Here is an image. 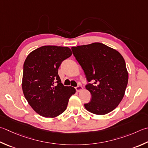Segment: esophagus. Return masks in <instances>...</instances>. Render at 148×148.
<instances>
[{
	"instance_id": "obj_1",
	"label": "esophagus",
	"mask_w": 148,
	"mask_h": 148,
	"mask_svg": "<svg viewBox=\"0 0 148 148\" xmlns=\"http://www.w3.org/2000/svg\"><path fill=\"white\" fill-rule=\"evenodd\" d=\"M76 91L77 92H81V91H82L83 90V88L82 87V86H77V87H76Z\"/></svg>"
}]
</instances>
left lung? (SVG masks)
Returning a JSON list of instances; mask_svg holds the SVG:
<instances>
[{
  "mask_svg": "<svg viewBox=\"0 0 148 148\" xmlns=\"http://www.w3.org/2000/svg\"><path fill=\"white\" fill-rule=\"evenodd\" d=\"M72 53L82 66L92 99L85 108L96 115H105L119 105L125 94L128 72L122 55L103 43L95 42L72 47Z\"/></svg>",
  "mask_w": 148,
  "mask_h": 148,
  "instance_id": "obj_1",
  "label": "left lung"
}]
</instances>
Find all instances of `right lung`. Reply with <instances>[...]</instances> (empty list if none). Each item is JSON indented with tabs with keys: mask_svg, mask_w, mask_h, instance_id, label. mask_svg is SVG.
Instances as JSON below:
<instances>
[{
	"mask_svg": "<svg viewBox=\"0 0 148 148\" xmlns=\"http://www.w3.org/2000/svg\"><path fill=\"white\" fill-rule=\"evenodd\" d=\"M71 55L68 47L45 45L31 52L26 58L22 91L29 105L42 117L54 118L62 114L69 98L76 93L74 87L63 86L58 74L61 63Z\"/></svg>",
	"mask_w": 148,
	"mask_h": 148,
	"instance_id": "right-lung-1",
	"label": "right lung"
}]
</instances>
